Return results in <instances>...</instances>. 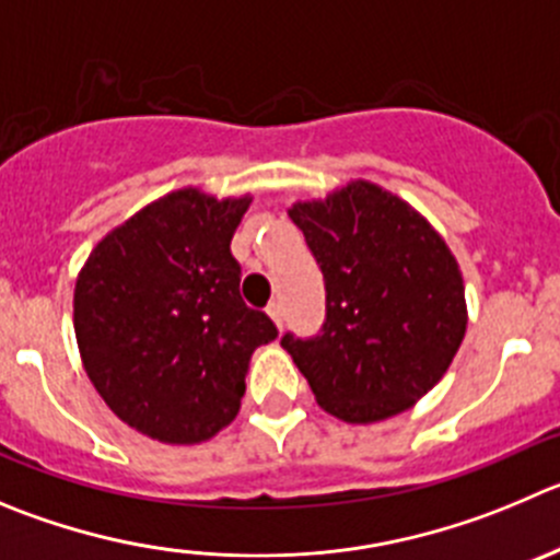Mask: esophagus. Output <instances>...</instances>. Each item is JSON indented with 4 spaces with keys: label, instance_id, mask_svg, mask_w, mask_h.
<instances>
[{
    "label": "esophagus",
    "instance_id": "obj_1",
    "mask_svg": "<svg viewBox=\"0 0 560 560\" xmlns=\"http://www.w3.org/2000/svg\"><path fill=\"white\" fill-rule=\"evenodd\" d=\"M266 313H269V318L275 322V327L283 332V307H280V302H271V305L266 307Z\"/></svg>",
    "mask_w": 560,
    "mask_h": 560
}]
</instances>
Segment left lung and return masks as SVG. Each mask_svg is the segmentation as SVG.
I'll return each instance as SVG.
<instances>
[{
  "label": "left lung",
  "instance_id": "8db88e82",
  "mask_svg": "<svg viewBox=\"0 0 560 560\" xmlns=\"http://www.w3.org/2000/svg\"><path fill=\"white\" fill-rule=\"evenodd\" d=\"M327 285L313 340L283 338L318 407L369 425L412 409L467 332L456 255L418 209L365 178L289 206Z\"/></svg>",
  "mask_w": 560,
  "mask_h": 560
}]
</instances>
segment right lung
<instances>
[{
	"instance_id": "right-lung-1",
	"label": "right lung",
	"mask_w": 560,
	"mask_h": 560,
	"mask_svg": "<svg viewBox=\"0 0 560 560\" xmlns=\"http://www.w3.org/2000/svg\"><path fill=\"white\" fill-rule=\"evenodd\" d=\"M253 195L180 186L112 228L79 269L73 332L106 407L140 434L197 445L233 423L275 324L238 296L231 238Z\"/></svg>"
}]
</instances>
